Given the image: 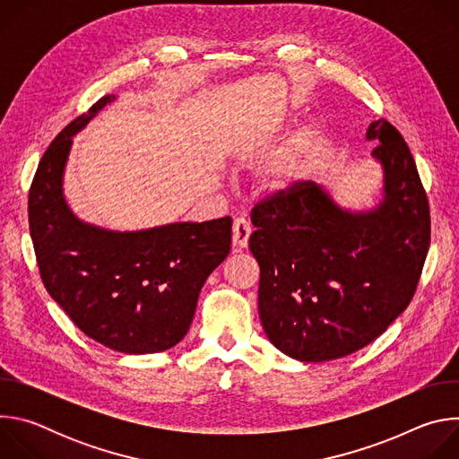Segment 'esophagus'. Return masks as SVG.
Instances as JSON below:
<instances>
[{"mask_svg": "<svg viewBox=\"0 0 459 459\" xmlns=\"http://www.w3.org/2000/svg\"><path fill=\"white\" fill-rule=\"evenodd\" d=\"M250 232H252L250 223L245 218L234 220V225H232V243H234V247L236 248H247Z\"/></svg>", "mask_w": 459, "mask_h": 459, "instance_id": "34e87169", "label": "esophagus"}]
</instances>
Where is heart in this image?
I'll return each mask as SVG.
<instances>
[{
  "label": "heart",
  "mask_w": 459,
  "mask_h": 459,
  "mask_svg": "<svg viewBox=\"0 0 459 459\" xmlns=\"http://www.w3.org/2000/svg\"><path fill=\"white\" fill-rule=\"evenodd\" d=\"M316 151V134L310 128H303L280 149L265 165L264 179L273 190L289 188L308 169Z\"/></svg>",
  "instance_id": "b5f03b06"
}]
</instances>
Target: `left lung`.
Here are the masks:
<instances>
[{"instance_id": "left-lung-1", "label": "left lung", "mask_w": 459, "mask_h": 459, "mask_svg": "<svg viewBox=\"0 0 459 459\" xmlns=\"http://www.w3.org/2000/svg\"><path fill=\"white\" fill-rule=\"evenodd\" d=\"M367 140L383 167L377 209L343 211L314 181H296L250 214L261 325L299 361L338 359L381 336L409 307L425 265L430 211L411 149L383 117Z\"/></svg>"}]
</instances>
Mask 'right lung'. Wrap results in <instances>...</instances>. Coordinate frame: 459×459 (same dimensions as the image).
Segmentation results:
<instances>
[{
  "mask_svg": "<svg viewBox=\"0 0 459 459\" xmlns=\"http://www.w3.org/2000/svg\"><path fill=\"white\" fill-rule=\"evenodd\" d=\"M116 96H103L45 151L29 192V229L41 281L94 342L123 354L179 343L209 274L230 252L232 220L114 232L80 221L63 198L73 136Z\"/></svg>",
  "mask_w": 459,
  "mask_h": 459,
  "instance_id": "right-lung-1",
  "label": "right lung"
}]
</instances>
